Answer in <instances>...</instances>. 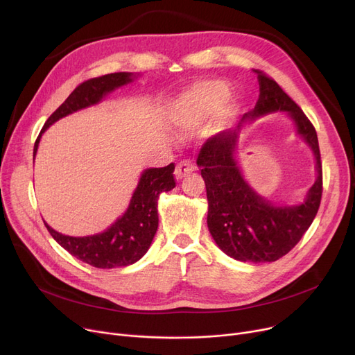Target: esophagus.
<instances>
[{"mask_svg": "<svg viewBox=\"0 0 355 355\" xmlns=\"http://www.w3.org/2000/svg\"><path fill=\"white\" fill-rule=\"evenodd\" d=\"M193 171H195V166H193V163L191 160H182L176 166L175 176H176V179H183L184 176L192 173Z\"/></svg>", "mask_w": 355, "mask_h": 355, "instance_id": "esophagus-1", "label": "esophagus"}]
</instances>
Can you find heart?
Returning a JSON list of instances; mask_svg holds the SVG:
<instances>
[{
    "mask_svg": "<svg viewBox=\"0 0 355 355\" xmlns=\"http://www.w3.org/2000/svg\"><path fill=\"white\" fill-rule=\"evenodd\" d=\"M227 87L225 83L219 80H206L196 83V85L187 90L173 106L172 121L175 126L182 130H191L211 114V112L218 106L219 101L226 96ZM231 109L225 107L220 116H226Z\"/></svg>",
    "mask_w": 355,
    "mask_h": 355,
    "instance_id": "heart-1",
    "label": "heart"
}]
</instances>
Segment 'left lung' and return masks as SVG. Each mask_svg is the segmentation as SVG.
Wrapping results in <instances>:
<instances>
[{
    "label": "left lung",
    "instance_id": "obj_1",
    "mask_svg": "<svg viewBox=\"0 0 355 355\" xmlns=\"http://www.w3.org/2000/svg\"><path fill=\"white\" fill-rule=\"evenodd\" d=\"M259 81V98L243 121L275 111H286L297 131L315 152L319 176L306 200L295 207L272 205L259 197L243 179L234 159L241 123L235 130H223L206 140L198 155V166L205 179L207 227L218 246L242 262H274L293 249L314 220L322 196V164L315 128L278 83L261 70H254Z\"/></svg>",
    "mask_w": 355,
    "mask_h": 355
}]
</instances>
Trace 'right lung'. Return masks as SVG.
I'll return each mask as SVG.
<instances>
[{
  "label": "right lung",
  "mask_w": 355,
  "mask_h": 355,
  "mask_svg": "<svg viewBox=\"0 0 355 355\" xmlns=\"http://www.w3.org/2000/svg\"><path fill=\"white\" fill-rule=\"evenodd\" d=\"M133 77L135 76L132 73L123 71L94 77L81 83L66 98V101L47 119L44 128L41 129L35 140L34 157L41 135L54 121L77 110L97 104L107 93L132 83ZM173 172V163L164 166V168L146 169L141 173L128 211L101 234L76 238L54 231L46 222L44 225L58 245H61L77 259L92 266L112 269L132 265L148 252L155 238L159 225L157 199L162 192H169L176 186Z\"/></svg>",
  "instance_id": "obj_1"
}]
</instances>
